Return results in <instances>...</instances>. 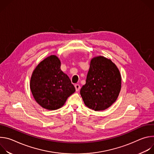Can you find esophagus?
I'll return each mask as SVG.
<instances>
[{"label":"esophagus","instance_id":"1","mask_svg":"<svg viewBox=\"0 0 154 154\" xmlns=\"http://www.w3.org/2000/svg\"><path fill=\"white\" fill-rule=\"evenodd\" d=\"M75 88L76 91H79V90L80 89V86L79 84H76V85H75Z\"/></svg>","mask_w":154,"mask_h":154}]
</instances>
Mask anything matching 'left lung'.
<instances>
[{
    "label": "left lung",
    "instance_id": "obj_1",
    "mask_svg": "<svg viewBox=\"0 0 154 154\" xmlns=\"http://www.w3.org/2000/svg\"><path fill=\"white\" fill-rule=\"evenodd\" d=\"M121 88V76L116 64L103 56L92 58L80 90L85 105L94 111L104 110L116 100Z\"/></svg>",
    "mask_w": 154,
    "mask_h": 154
}]
</instances>
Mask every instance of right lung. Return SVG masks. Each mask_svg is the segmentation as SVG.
<instances>
[{
  "mask_svg": "<svg viewBox=\"0 0 154 154\" xmlns=\"http://www.w3.org/2000/svg\"><path fill=\"white\" fill-rule=\"evenodd\" d=\"M60 66L59 58L51 55L38 64L30 79V87L35 100L49 110L63 106L75 91L69 77L61 70Z\"/></svg>",
  "mask_w": 154,
  "mask_h": 154,
  "instance_id": "1",
  "label": "right lung"
}]
</instances>
